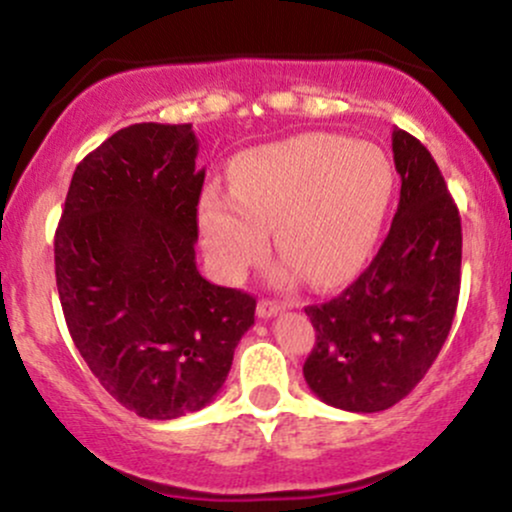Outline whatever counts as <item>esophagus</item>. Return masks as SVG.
I'll return each instance as SVG.
<instances>
[{"label":"esophagus","instance_id":"34e87169","mask_svg":"<svg viewBox=\"0 0 512 512\" xmlns=\"http://www.w3.org/2000/svg\"><path fill=\"white\" fill-rule=\"evenodd\" d=\"M284 310V305L276 303V301H267V298H262L260 303H257V315L262 317V320H267V317H274L276 313H281Z\"/></svg>","mask_w":512,"mask_h":512}]
</instances>
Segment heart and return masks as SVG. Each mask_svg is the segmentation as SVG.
I'll list each match as a JSON object with an SVG mask.
<instances>
[{
	"instance_id": "obj_1",
	"label": "heart",
	"mask_w": 512,
	"mask_h": 512,
	"mask_svg": "<svg viewBox=\"0 0 512 512\" xmlns=\"http://www.w3.org/2000/svg\"><path fill=\"white\" fill-rule=\"evenodd\" d=\"M231 192L209 185L199 231L214 272L238 281L274 248L286 272L317 289L342 284L368 260L395 190L380 146L337 134H301L236 156Z\"/></svg>"
}]
</instances>
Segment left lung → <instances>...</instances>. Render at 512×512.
Segmentation results:
<instances>
[{
    "label": "left lung",
    "mask_w": 512,
    "mask_h": 512,
    "mask_svg": "<svg viewBox=\"0 0 512 512\" xmlns=\"http://www.w3.org/2000/svg\"><path fill=\"white\" fill-rule=\"evenodd\" d=\"M402 178L397 214L378 255L332 301L308 305L315 346L305 383L330 407L390 409L443 349L460 296L462 226L443 175L416 137L392 132Z\"/></svg>",
    "instance_id": "8db88e82"
}]
</instances>
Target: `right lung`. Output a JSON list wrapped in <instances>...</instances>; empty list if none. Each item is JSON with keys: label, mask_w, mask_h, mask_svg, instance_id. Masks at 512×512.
I'll list each match as a JSON object with an SVG mask.
<instances>
[{"label": "right lung", "mask_w": 512, "mask_h": 512, "mask_svg": "<svg viewBox=\"0 0 512 512\" xmlns=\"http://www.w3.org/2000/svg\"><path fill=\"white\" fill-rule=\"evenodd\" d=\"M197 151L192 125L120 129L76 166L55 233L57 291L76 349L144 419L207 407L255 325V298L197 269Z\"/></svg>", "instance_id": "obj_1"}]
</instances>
